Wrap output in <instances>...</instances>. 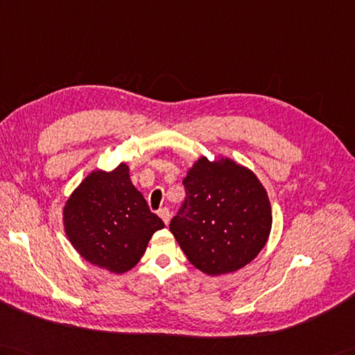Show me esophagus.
<instances>
[{"mask_svg":"<svg viewBox=\"0 0 355 355\" xmlns=\"http://www.w3.org/2000/svg\"><path fill=\"white\" fill-rule=\"evenodd\" d=\"M159 216L163 219V222L164 224H169V219H171V211H169V209H166V207H163V209H160L159 210Z\"/></svg>","mask_w":355,"mask_h":355,"instance_id":"34e87169","label":"esophagus"}]
</instances>
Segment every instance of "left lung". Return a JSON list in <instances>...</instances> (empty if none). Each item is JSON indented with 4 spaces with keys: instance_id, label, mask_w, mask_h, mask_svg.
<instances>
[{
    "instance_id": "obj_1",
    "label": "left lung",
    "mask_w": 355,
    "mask_h": 355,
    "mask_svg": "<svg viewBox=\"0 0 355 355\" xmlns=\"http://www.w3.org/2000/svg\"><path fill=\"white\" fill-rule=\"evenodd\" d=\"M183 184L186 200L169 230L196 269L230 274L257 257L270 233L272 211L252 171L227 157H201Z\"/></svg>"
}]
</instances>
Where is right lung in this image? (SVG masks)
<instances>
[{
	"instance_id": "1",
	"label": "right lung",
	"mask_w": 355,
	"mask_h": 355,
	"mask_svg": "<svg viewBox=\"0 0 355 355\" xmlns=\"http://www.w3.org/2000/svg\"><path fill=\"white\" fill-rule=\"evenodd\" d=\"M63 225L81 257L113 274L135 268L151 236L164 227L131 183L127 163L90 172L66 201Z\"/></svg>"
}]
</instances>
